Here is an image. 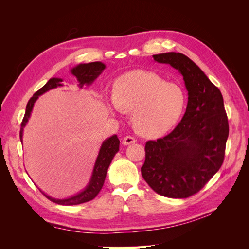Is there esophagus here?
Instances as JSON below:
<instances>
[{
    "mask_svg": "<svg viewBox=\"0 0 249 249\" xmlns=\"http://www.w3.org/2000/svg\"><path fill=\"white\" fill-rule=\"evenodd\" d=\"M135 142H136V139H135L134 137H132V136H126V137H124V140H123V144H124V145H130V144H132V143H135Z\"/></svg>",
    "mask_w": 249,
    "mask_h": 249,
    "instance_id": "1",
    "label": "esophagus"
}]
</instances>
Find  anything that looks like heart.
<instances>
[{
    "instance_id": "obj_1",
    "label": "heart",
    "mask_w": 249,
    "mask_h": 249,
    "mask_svg": "<svg viewBox=\"0 0 249 249\" xmlns=\"http://www.w3.org/2000/svg\"><path fill=\"white\" fill-rule=\"evenodd\" d=\"M111 113L133 112L134 129L142 136L158 137L170 131L185 110L184 89L150 71L124 74L115 84L114 94L105 97Z\"/></svg>"
}]
</instances>
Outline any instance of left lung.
<instances>
[{
	"mask_svg": "<svg viewBox=\"0 0 249 249\" xmlns=\"http://www.w3.org/2000/svg\"><path fill=\"white\" fill-rule=\"evenodd\" d=\"M183 76L188 91L185 114L167 136L145 144L141 175L158 194L187 198L197 193L221 167L229 123L223 97L199 67L176 52L153 55Z\"/></svg>",
	"mask_w": 249,
	"mask_h": 249,
	"instance_id": "left-lung-1",
	"label": "left lung"
}]
</instances>
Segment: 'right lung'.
Listing matches in <instances>:
<instances>
[{"label": "right lung", "mask_w": 249, "mask_h": 249, "mask_svg": "<svg viewBox=\"0 0 249 249\" xmlns=\"http://www.w3.org/2000/svg\"><path fill=\"white\" fill-rule=\"evenodd\" d=\"M105 69H106V65H105L103 62L96 61V62H90V63H80L77 66L71 69V72L72 76L77 78V81L79 82L78 86L80 88H83L84 85H87V86L91 85L95 81V79L104 71ZM62 81L63 80L61 78H51L46 83V85L41 87L38 91L35 92L31 99H30V101L27 104L25 116H24V119H22V123L20 125L21 126L20 132H19L20 142H22V133H24L25 126L29 122L30 116H31L35 102L38 100V97L40 95L46 93L47 91H49V90L63 86ZM119 142L120 141L117 138L116 135H112L111 137L104 140V142L101 145L99 155L96 157L91 178H90L87 186L79 193L71 195V196L67 198H55V197L50 196V195H48L47 193H44L39 189L40 192L44 195V196H47V198H49L51 201L62 206L80 205V203H84V202L92 200L102 189L110 164L113 160V158H114V156L119 150Z\"/></svg>", "instance_id": "1"}]
</instances>
